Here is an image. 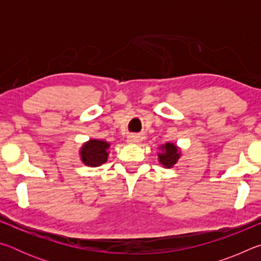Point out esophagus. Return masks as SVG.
Masks as SVG:
<instances>
[{
  "label": "esophagus",
  "instance_id": "obj_1",
  "mask_svg": "<svg viewBox=\"0 0 261 261\" xmlns=\"http://www.w3.org/2000/svg\"><path fill=\"white\" fill-rule=\"evenodd\" d=\"M141 139H143V137L139 135H130V136H127L126 140L129 144H138L139 141H141Z\"/></svg>",
  "mask_w": 261,
  "mask_h": 261
}]
</instances>
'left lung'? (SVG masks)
Returning <instances> with one entry per match:
<instances>
[{
    "mask_svg": "<svg viewBox=\"0 0 261 261\" xmlns=\"http://www.w3.org/2000/svg\"><path fill=\"white\" fill-rule=\"evenodd\" d=\"M160 152H158V160L160 165L167 169L173 168L182 156V149L175 143H166L159 146Z\"/></svg>",
    "mask_w": 261,
    "mask_h": 261,
    "instance_id": "obj_1",
    "label": "left lung"
}]
</instances>
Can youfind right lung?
<instances>
[{"mask_svg":"<svg viewBox=\"0 0 261 261\" xmlns=\"http://www.w3.org/2000/svg\"><path fill=\"white\" fill-rule=\"evenodd\" d=\"M110 143L102 139H90L79 148V158L87 167H99L107 162Z\"/></svg>","mask_w":261,"mask_h":261,"instance_id":"1","label":"right lung"}]
</instances>
